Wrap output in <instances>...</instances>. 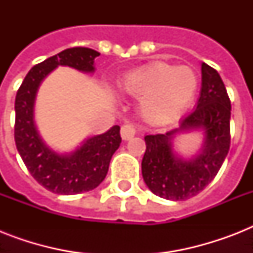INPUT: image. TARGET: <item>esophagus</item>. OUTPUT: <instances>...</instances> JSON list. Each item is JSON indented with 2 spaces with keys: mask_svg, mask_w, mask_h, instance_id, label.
<instances>
[{
  "mask_svg": "<svg viewBox=\"0 0 253 253\" xmlns=\"http://www.w3.org/2000/svg\"><path fill=\"white\" fill-rule=\"evenodd\" d=\"M136 134V130L132 125H123L122 128H121V136H122L123 140H130L131 138H134V135Z\"/></svg>",
  "mask_w": 253,
  "mask_h": 253,
  "instance_id": "34e87169",
  "label": "esophagus"
}]
</instances>
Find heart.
Masks as SVG:
<instances>
[{
  "label": "heart",
  "mask_w": 253,
  "mask_h": 253,
  "mask_svg": "<svg viewBox=\"0 0 253 253\" xmlns=\"http://www.w3.org/2000/svg\"><path fill=\"white\" fill-rule=\"evenodd\" d=\"M198 79L190 67L156 61L131 71L119 81L123 93L139 98L143 118L160 122L188 106L196 94Z\"/></svg>",
  "instance_id": "b5f03b06"
}]
</instances>
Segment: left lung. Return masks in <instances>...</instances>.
<instances>
[{"mask_svg": "<svg viewBox=\"0 0 253 253\" xmlns=\"http://www.w3.org/2000/svg\"><path fill=\"white\" fill-rule=\"evenodd\" d=\"M202 87L196 109L180 121V126L166 134L147 135L142 174L151 192L172 201L197 196L208 186L223 164L230 150L231 102L219 73L206 63L201 65ZM202 129L203 150L185 161L172 152L171 140L177 133Z\"/></svg>", "mask_w": 253, "mask_h": 253, "instance_id": "1", "label": "left lung"}]
</instances>
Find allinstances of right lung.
<instances>
[{
    "label": "right lung",
    "mask_w": 253,
    "mask_h": 253,
    "mask_svg": "<svg viewBox=\"0 0 253 253\" xmlns=\"http://www.w3.org/2000/svg\"><path fill=\"white\" fill-rule=\"evenodd\" d=\"M99 52L86 47L67 48L34 65L26 75L15 97L14 139L22 160L35 180L56 194H79L97 188L109 170L111 156L122 142L119 126L105 134L86 139L72 154L60 155L41 138L34 122V103L38 87L44 77L59 65L94 72V59Z\"/></svg>",
    "instance_id": "obj_1"
}]
</instances>
